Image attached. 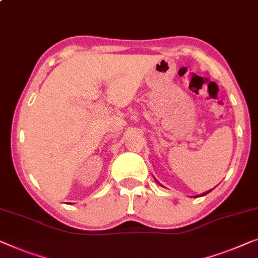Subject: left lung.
<instances>
[{
	"instance_id": "1",
	"label": "left lung",
	"mask_w": 258,
	"mask_h": 258,
	"mask_svg": "<svg viewBox=\"0 0 258 258\" xmlns=\"http://www.w3.org/2000/svg\"><path fill=\"white\" fill-rule=\"evenodd\" d=\"M208 192H210V191H208ZM208 192H206V193H204V194H207V193H208ZM204 194H203V196H204Z\"/></svg>"
}]
</instances>
